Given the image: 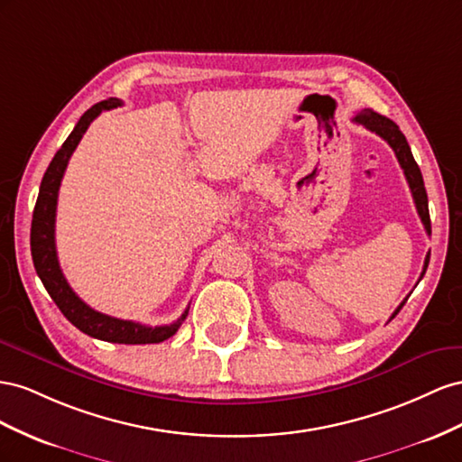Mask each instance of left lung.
Segmentation results:
<instances>
[{
    "label": "left lung",
    "instance_id": "obj_1",
    "mask_svg": "<svg viewBox=\"0 0 462 462\" xmlns=\"http://www.w3.org/2000/svg\"><path fill=\"white\" fill-rule=\"evenodd\" d=\"M352 120H354L356 124L364 125L365 129L374 131V134H377L381 139H385V141L389 143V147L394 151V154H397V161H399L401 168L404 170L408 188H411V191H412L414 205H416V210H418V215H420V220H421V224H424V228H426V232H428V236H430V234H431V222H430L428 193H426V188H424V178H421V172H420V168H418V164H416V161H414L412 151H411V147H408L406 137L402 135V131L399 129V125L394 124L393 120H389V117L381 116V114H377V112H374V110H370V108L358 112V114H356V116L352 117ZM428 263H430V254L426 255L424 271H421V274H420V281H421V276L426 274ZM406 300H408V298H404V301H406ZM404 301H402V304H401L397 310H394V313L391 315V319L401 311V308L404 306ZM391 319H389V321H391Z\"/></svg>",
    "mask_w": 462,
    "mask_h": 462
}]
</instances>
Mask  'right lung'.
I'll return each mask as SVG.
<instances>
[{"label":"right lung","instance_id":"add662e5","mask_svg":"<svg viewBox=\"0 0 462 462\" xmlns=\"http://www.w3.org/2000/svg\"><path fill=\"white\" fill-rule=\"evenodd\" d=\"M117 106H122V100L108 98L88 108L73 127L69 137L65 139L61 149L56 152L54 158H51V162L42 178L41 191H38V199L32 213L31 254L36 274L41 276L50 298L56 301L60 311L79 328V331H83L92 338L117 342V345H154V342H162L176 335L180 325L188 318L189 306L172 325L162 327H147L135 321L110 318V315L100 313L87 306L85 301L73 292L60 269L56 252V207L65 168H68L73 151L77 149L79 141L83 139L85 131L88 129L92 120L100 116V112L112 110Z\"/></svg>","mask_w":462,"mask_h":462}]
</instances>
